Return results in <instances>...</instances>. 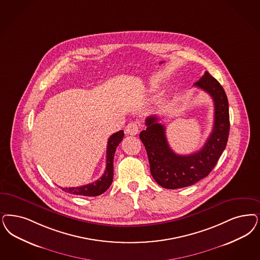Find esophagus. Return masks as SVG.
Here are the masks:
<instances>
[{"mask_svg": "<svg viewBox=\"0 0 260 260\" xmlns=\"http://www.w3.org/2000/svg\"><path fill=\"white\" fill-rule=\"evenodd\" d=\"M126 134L129 135H137L139 133V125L137 122H132L125 127Z\"/></svg>", "mask_w": 260, "mask_h": 260, "instance_id": "esophagus-1", "label": "esophagus"}]
</instances>
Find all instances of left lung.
Returning a JSON list of instances; mask_svg holds the SVG:
<instances>
[{
  "label": "left lung",
  "instance_id": "8db88e82",
  "mask_svg": "<svg viewBox=\"0 0 260 260\" xmlns=\"http://www.w3.org/2000/svg\"><path fill=\"white\" fill-rule=\"evenodd\" d=\"M194 86L206 91L214 102L213 128L200 151L187 155L174 152L167 141L165 126L157 122L156 116L146 119L147 128L139 135L149 157L152 178L164 188L186 187L207 177L226 146L230 114L224 88L208 72L194 83Z\"/></svg>",
  "mask_w": 260,
  "mask_h": 260
}]
</instances>
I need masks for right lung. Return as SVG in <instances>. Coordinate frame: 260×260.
I'll use <instances>...</instances> for the list:
<instances>
[{
    "mask_svg": "<svg viewBox=\"0 0 260 260\" xmlns=\"http://www.w3.org/2000/svg\"><path fill=\"white\" fill-rule=\"evenodd\" d=\"M124 132L120 131L109 137L107 148V167L104 175L93 183L82 185L79 187H65L63 191L73 195H81L87 197H96L105 193L112 183L113 180V159L117 146L123 140Z\"/></svg>",
    "mask_w": 260,
    "mask_h": 260,
    "instance_id": "right-lung-1",
    "label": "right lung"
}]
</instances>
